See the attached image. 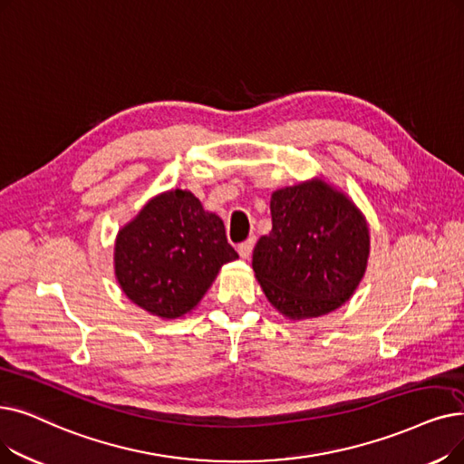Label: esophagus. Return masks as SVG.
Segmentation results:
<instances>
[{
    "label": "esophagus",
    "mask_w": 464,
    "mask_h": 464,
    "mask_svg": "<svg viewBox=\"0 0 464 464\" xmlns=\"http://www.w3.org/2000/svg\"><path fill=\"white\" fill-rule=\"evenodd\" d=\"M254 245H256V238H254V237H250L248 240H245V243H240L238 248H237L238 254H240V257L248 259L250 254H252V250H254Z\"/></svg>",
    "instance_id": "1"
}]
</instances>
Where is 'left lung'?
<instances>
[{
    "instance_id": "left-lung-1",
    "label": "left lung",
    "mask_w": 464,
    "mask_h": 464,
    "mask_svg": "<svg viewBox=\"0 0 464 464\" xmlns=\"http://www.w3.org/2000/svg\"><path fill=\"white\" fill-rule=\"evenodd\" d=\"M273 229L254 248L252 267L271 305L288 318H314L341 307L364 276L366 218L324 179L276 189Z\"/></svg>"
}]
</instances>
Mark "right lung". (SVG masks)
Instances as JSON below:
<instances>
[{
	"label": "right lung",
	"mask_w": 464,
	"mask_h": 464,
	"mask_svg": "<svg viewBox=\"0 0 464 464\" xmlns=\"http://www.w3.org/2000/svg\"><path fill=\"white\" fill-rule=\"evenodd\" d=\"M237 257L221 218L184 189L153 197L117 233L113 252L121 290L160 318L193 311L221 266Z\"/></svg>",
	"instance_id": "add662e5"
}]
</instances>
